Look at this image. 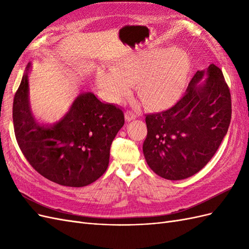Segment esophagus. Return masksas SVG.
<instances>
[{"label":"esophagus","instance_id":"obj_1","mask_svg":"<svg viewBox=\"0 0 249 249\" xmlns=\"http://www.w3.org/2000/svg\"><path fill=\"white\" fill-rule=\"evenodd\" d=\"M136 118V114H135L134 112L130 111V110H126L125 111V119L127 120V122H131V120Z\"/></svg>","mask_w":249,"mask_h":249}]
</instances>
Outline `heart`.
Returning a JSON list of instances; mask_svg holds the SVG:
<instances>
[{"mask_svg": "<svg viewBox=\"0 0 249 249\" xmlns=\"http://www.w3.org/2000/svg\"><path fill=\"white\" fill-rule=\"evenodd\" d=\"M190 62L185 53L172 50L144 52L110 65V73L100 74L101 87L110 99L118 101L134 87L149 109H166L182 93Z\"/></svg>", "mask_w": 249, "mask_h": 249, "instance_id": "b5f03b06", "label": "heart"}]
</instances>
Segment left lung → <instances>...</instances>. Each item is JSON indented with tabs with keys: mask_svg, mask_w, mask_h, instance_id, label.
Masks as SVG:
<instances>
[{
	"mask_svg": "<svg viewBox=\"0 0 249 249\" xmlns=\"http://www.w3.org/2000/svg\"><path fill=\"white\" fill-rule=\"evenodd\" d=\"M205 74L206 82L197 85ZM231 117V92L221 70L211 64L206 71H196L175 106L145 114L143 154L148 166L171 180L195 175L217 152Z\"/></svg>",
	"mask_w": 249,
	"mask_h": 249,
	"instance_id": "1",
	"label": "left lung"
}]
</instances>
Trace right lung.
<instances>
[{
	"instance_id": "obj_1",
	"label": "right lung",
	"mask_w": 249,
	"mask_h": 249,
	"mask_svg": "<svg viewBox=\"0 0 249 249\" xmlns=\"http://www.w3.org/2000/svg\"><path fill=\"white\" fill-rule=\"evenodd\" d=\"M14 94L12 118L18 144L30 165L56 184L84 187L109 165L113 139L124 124L123 110L87 92L53 125L39 124L30 110L28 71Z\"/></svg>"
}]
</instances>
